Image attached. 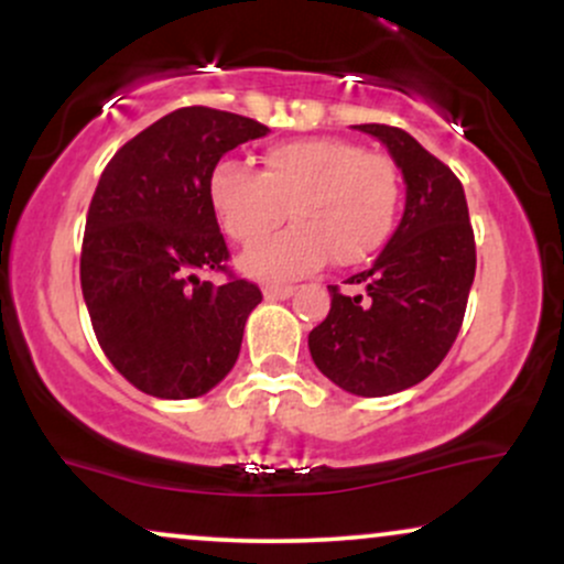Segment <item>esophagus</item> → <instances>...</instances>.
Here are the masks:
<instances>
[{
  "label": "esophagus",
  "instance_id": "obj_1",
  "mask_svg": "<svg viewBox=\"0 0 564 564\" xmlns=\"http://www.w3.org/2000/svg\"><path fill=\"white\" fill-rule=\"evenodd\" d=\"M262 291L268 300H286V296L294 294L296 286H291V283H268Z\"/></svg>",
  "mask_w": 564,
  "mask_h": 564
}]
</instances>
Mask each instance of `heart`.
Here are the masks:
<instances>
[{
  "instance_id": "b5f03b06",
  "label": "heart",
  "mask_w": 564,
  "mask_h": 564,
  "mask_svg": "<svg viewBox=\"0 0 564 564\" xmlns=\"http://www.w3.org/2000/svg\"><path fill=\"white\" fill-rule=\"evenodd\" d=\"M209 204L243 249L260 246L289 209L294 225L246 257L249 273H307L328 254L349 268L390 241L403 209V174L390 156L355 140L300 138L264 148L262 172L219 161L209 174Z\"/></svg>"
}]
</instances>
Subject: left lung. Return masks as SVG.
Here are the masks:
<instances>
[{
  "label": "left lung",
  "instance_id": "left-lung-1",
  "mask_svg": "<svg viewBox=\"0 0 564 564\" xmlns=\"http://www.w3.org/2000/svg\"><path fill=\"white\" fill-rule=\"evenodd\" d=\"M392 153L408 196L398 230L364 273L332 291V310L307 336L323 377L360 398H381L430 377L462 332L477 251L458 177L411 134L358 124Z\"/></svg>",
  "mask_w": 564,
  "mask_h": 564
}]
</instances>
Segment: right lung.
Listing matches in <instances>:
<instances>
[{"mask_svg":"<svg viewBox=\"0 0 564 564\" xmlns=\"http://www.w3.org/2000/svg\"><path fill=\"white\" fill-rule=\"evenodd\" d=\"M268 127L187 106L124 142L100 174L82 241V291L97 345L140 392L198 398L241 352L262 302L257 283L228 268L209 204V174L225 153ZM200 272H223V284Z\"/></svg>","mask_w":564,"mask_h":564,"instance_id":"right-lung-1","label":"right lung"}]
</instances>
